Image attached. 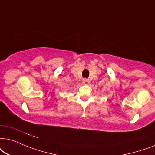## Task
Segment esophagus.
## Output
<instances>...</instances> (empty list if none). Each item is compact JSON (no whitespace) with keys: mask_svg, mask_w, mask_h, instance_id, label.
<instances>
[{"mask_svg":"<svg viewBox=\"0 0 155 155\" xmlns=\"http://www.w3.org/2000/svg\"><path fill=\"white\" fill-rule=\"evenodd\" d=\"M89 82H90V81L87 79H83V84H89Z\"/></svg>","mask_w":155,"mask_h":155,"instance_id":"esophagus-1","label":"esophagus"}]
</instances>
